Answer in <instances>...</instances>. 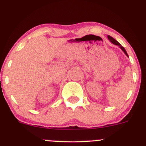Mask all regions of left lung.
I'll use <instances>...</instances> for the list:
<instances>
[{
    "mask_svg": "<svg viewBox=\"0 0 146 146\" xmlns=\"http://www.w3.org/2000/svg\"><path fill=\"white\" fill-rule=\"evenodd\" d=\"M108 40H109L110 41V42H112V43H113V44H114V45H118V46H119V47H120V49H121V50H122V51L124 52V53L125 54H126V56H127V57H129V56H128V54H127V51H126V50H125V49L124 48V47H122V46L120 44H119V42H118L115 39H114V38H113V37H111V36H108Z\"/></svg>",
    "mask_w": 146,
    "mask_h": 146,
    "instance_id": "obj_1",
    "label": "left lung"
}]
</instances>
